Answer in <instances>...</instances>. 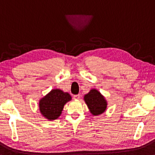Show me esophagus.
I'll return each mask as SVG.
<instances>
[{"instance_id": "34e87169", "label": "esophagus", "mask_w": 155, "mask_h": 155, "mask_svg": "<svg viewBox=\"0 0 155 155\" xmlns=\"http://www.w3.org/2000/svg\"><path fill=\"white\" fill-rule=\"evenodd\" d=\"M80 97H81V95H80V94H76V95H74L73 98H74V100H79Z\"/></svg>"}]
</instances>
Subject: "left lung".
Instances as JSON below:
<instances>
[{
  "instance_id": "left-lung-1",
  "label": "left lung",
  "mask_w": 155,
  "mask_h": 155,
  "mask_svg": "<svg viewBox=\"0 0 155 155\" xmlns=\"http://www.w3.org/2000/svg\"><path fill=\"white\" fill-rule=\"evenodd\" d=\"M86 102L90 112L93 116H98L103 114L107 108V101L105 97L97 89H91L84 96Z\"/></svg>"
}]
</instances>
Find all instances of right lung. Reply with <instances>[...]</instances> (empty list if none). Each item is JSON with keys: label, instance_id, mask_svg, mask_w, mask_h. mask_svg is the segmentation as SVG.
I'll return each mask as SVG.
<instances>
[{"label": "right lung", "instance_id": "obj_1", "mask_svg": "<svg viewBox=\"0 0 155 155\" xmlns=\"http://www.w3.org/2000/svg\"><path fill=\"white\" fill-rule=\"evenodd\" d=\"M72 100L67 92L56 88L53 89L39 100V110L45 119L52 121L57 119L61 114L64 106Z\"/></svg>", "mask_w": 155, "mask_h": 155}]
</instances>
